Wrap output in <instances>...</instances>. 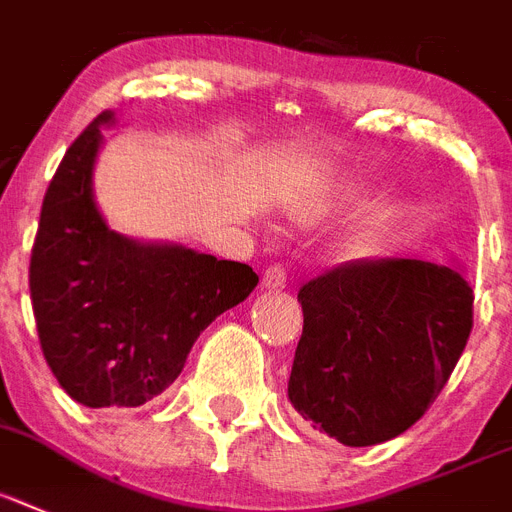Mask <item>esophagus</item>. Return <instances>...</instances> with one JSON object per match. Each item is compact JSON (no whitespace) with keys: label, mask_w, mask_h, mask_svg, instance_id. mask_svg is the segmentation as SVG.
Listing matches in <instances>:
<instances>
[{"label":"esophagus","mask_w":512,"mask_h":512,"mask_svg":"<svg viewBox=\"0 0 512 512\" xmlns=\"http://www.w3.org/2000/svg\"><path fill=\"white\" fill-rule=\"evenodd\" d=\"M285 285H287V269H285V266H282V264L266 266L264 287H269V290H282Z\"/></svg>","instance_id":"esophagus-1"}]
</instances>
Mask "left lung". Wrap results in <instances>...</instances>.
<instances>
[{"mask_svg": "<svg viewBox=\"0 0 512 512\" xmlns=\"http://www.w3.org/2000/svg\"><path fill=\"white\" fill-rule=\"evenodd\" d=\"M303 335L290 403L345 447L398 437L429 411L474 329V290L458 269L358 259L298 290Z\"/></svg>", "mask_w": 512, "mask_h": 512, "instance_id": "obj_1", "label": "left lung"}]
</instances>
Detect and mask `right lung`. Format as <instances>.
<instances>
[{
  "label": "right lung",
  "mask_w": 512,
  "mask_h": 512,
  "mask_svg": "<svg viewBox=\"0 0 512 512\" xmlns=\"http://www.w3.org/2000/svg\"><path fill=\"white\" fill-rule=\"evenodd\" d=\"M99 114L46 188L28 285L38 342L62 390L88 408H135L183 371L193 342L246 301L259 274L183 246H143L109 230L91 193Z\"/></svg>",
  "instance_id": "obj_1"
}]
</instances>
